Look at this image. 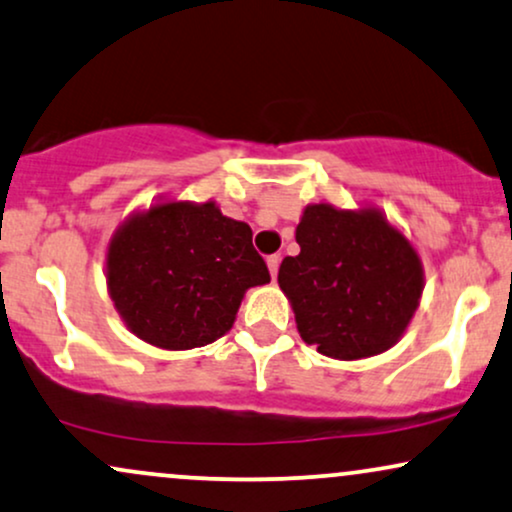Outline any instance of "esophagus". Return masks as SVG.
Listing matches in <instances>:
<instances>
[{
    "label": "esophagus",
    "instance_id": "34e87169",
    "mask_svg": "<svg viewBox=\"0 0 512 512\" xmlns=\"http://www.w3.org/2000/svg\"><path fill=\"white\" fill-rule=\"evenodd\" d=\"M280 261H282V258H280V254H273V256H268V270H270V275H273V277H277V270H280Z\"/></svg>",
    "mask_w": 512,
    "mask_h": 512
}]
</instances>
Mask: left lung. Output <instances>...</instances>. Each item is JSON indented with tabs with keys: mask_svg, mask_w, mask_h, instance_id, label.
Returning <instances> with one entry per match:
<instances>
[{
	"mask_svg": "<svg viewBox=\"0 0 512 512\" xmlns=\"http://www.w3.org/2000/svg\"><path fill=\"white\" fill-rule=\"evenodd\" d=\"M296 242L299 256L282 261L277 282L306 344L323 356L356 361L399 342L425 275L418 251L377 208L306 206Z\"/></svg>",
	"mask_w": 512,
	"mask_h": 512,
	"instance_id": "1",
	"label": "left lung"
}]
</instances>
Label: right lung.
Instances as JSON below:
<instances>
[{"instance_id": "obj_1", "label": "right lung", "mask_w": 512, "mask_h": 512, "mask_svg": "<svg viewBox=\"0 0 512 512\" xmlns=\"http://www.w3.org/2000/svg\"><path fill=\"white\" fill-rule=\"evenodd\" d=\"M266 282L251 227L213 201H166L135 213L106 254V285L128 330L170 351L223 337L246 289Z\"/></svg>"}]
</instances>
